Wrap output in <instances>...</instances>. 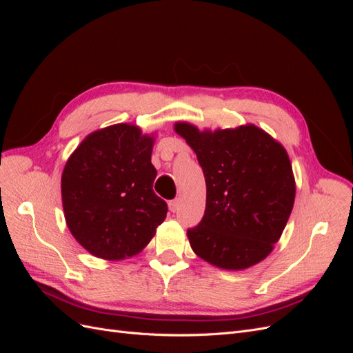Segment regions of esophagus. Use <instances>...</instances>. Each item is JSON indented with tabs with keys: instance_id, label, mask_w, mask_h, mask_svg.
Here are the masks:
<instances>
[{
	"instance_id": "esophagus-1",
	"label": "esophagus",
	"mask_w": 353,
	"mask_h": 353,
	"mask_svg": "<svg viewBox=\"0 0 353 353\" xmlns=\"http://www.w3.org/2000/svg\"><path fill=\"white\" fill-rule=\"evenodd\" d=\"M178 208H179V199H174V200L169 201V210L170 212H176Z\"/></svg>"
}]
</instances>
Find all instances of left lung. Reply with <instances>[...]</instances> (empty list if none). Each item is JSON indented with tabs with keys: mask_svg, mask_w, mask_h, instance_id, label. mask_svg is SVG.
<instances>
[{
	"mask_svg": "<svg viewBox=\"0 0 353 353\" xmlns=\"http://www.w3.org/2000/svg\"><path fill=\"white\" fill-rule=\"evenodd\" d=\"M175 131L196 152L206 181L205 215L187 230L191 249L222 270H244L265 259L294 203L284 147L254 125L201 132L179 122Z\"/></svg>",
	"mask_w": 353,
	"mask_h": 353,
	"instance_id": "8db88e82",
	"label": "left lung"
}]
</instances>
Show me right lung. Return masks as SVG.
I'll use <instances>...</instances> for the list:
<instances>
[{"label": "right lung", "instance_id": "obj_1", "mask_svg": "<svg viewBox=\"0 0 353 353\" xmlns=\"http://www.w3.org/2000/svg\"><path fill=\"white\" fill-rule=\"evenodd\" d=\"M153 138L117 123L90 134L69 157L61 175L66 223L77 241L101 259L141 252L166 218L156 196Z\"/></svg>", "mask_w": 353, "mask_h": 353}]
</instances>
